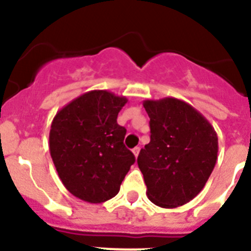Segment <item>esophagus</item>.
Here are the masks:
<instances>
[{"mask_svg":"<svg viewBox=\"0 0 251 251\" xmlns=\"http://www.w3.org/2000/svg\"><path fill=\"white\" fill-rule=\"evenodd\" d=\"M139 151H141V148H139V147H134V148H133V150H132L133 154H134V157H136V158H137V157H138Z\"/></svg>","mask_w":251,"mask_h":251,"instance_id":"esophagus-1","label":"esophagus"}]
</instances>
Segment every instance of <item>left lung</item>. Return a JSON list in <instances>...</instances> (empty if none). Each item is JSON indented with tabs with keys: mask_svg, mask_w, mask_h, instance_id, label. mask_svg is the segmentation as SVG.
I'll use <instances>...</instances> for the list:
<instances>
[{
	"mask_svg": "<svg viewBox=\"0 0 251 251\" xmlns=\"http://www.w3.org/2000/svg\"><path fill=\"white\" fill-rule=\"evenodd\" d=\"M143 106L151 119V142L137 163L148 199L165 208L185 205L200 194L214 170L216 132L199 110L179 99L145 100Z\"/></svg>",
	"mask_w": 251,
	"mask_h": 251,
	"instance_id": "obj_1",
	"label": "left lung"
}]
</instances>
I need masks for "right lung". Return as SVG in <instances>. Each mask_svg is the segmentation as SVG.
I'll use <instances>...</instances> for the list:
<instances>
[{
  "label": "right lung",
  "mask_w": 251,
  "mask_h": 251,
  "mask_svg": "<svg viewBox=\"0 0 251 251\" xmlns=\"http://www.w3.org/2000/svg\"><path fill=\"white\" fill-rule=\"evenodd\" d=\"M127 101L106 90H92L66 104L52 119L51 158L66 190L80 200H110L136 162L123 143L127 130L117 123Z\"/></svg>",
  "instance_id": "add662e5"
}]
</instances>
